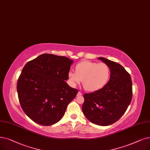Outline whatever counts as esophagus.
I'll list each match as a JSON object with an SVG mask.
<instances>
[{"label": "esophagus", "mask_w": 150, "mask_h": 150, "mask_svg": "<svg viewBox=\"0 0 150 150\" xmlns=\"http://www.w3.org/2000/svg\"><path fill=\"white\" fill-rule=\"evenodd\" d=\"M77 96H82V93H81V92H79V93H78V94H77Z\"/></svg>", "instance_id": "1"}]
</instances>
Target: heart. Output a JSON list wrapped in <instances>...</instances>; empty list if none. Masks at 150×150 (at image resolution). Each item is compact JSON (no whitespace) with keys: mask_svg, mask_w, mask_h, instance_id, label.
<instances>
[{"mask_svg":"<svg viewBox=\"0 0 150 150\" xmlns=\"http://www.w3.org/2000/svg\"><path fill=\"white\" fill-rule=\"evenodd\" d=\"M110 75V69L105 63L83 61L75 66V73L69 71L68 79L72 85L83 81L86 91L94 92L102 89L107 83Z\"/></svg>","mask_w":150,"mask_h":150,"instance_id":"b5f03b06","label":"heart"}]
</instances>
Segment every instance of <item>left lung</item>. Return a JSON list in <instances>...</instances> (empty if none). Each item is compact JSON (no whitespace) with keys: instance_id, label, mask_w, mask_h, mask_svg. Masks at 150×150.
<instances>
[{"instance_id":"1","label":"left lung","mask_w":150,"mask_h":150,"mask_svg":"<svg viewBox=\"0 0 150 150\" xmlns=\"http://www.w3.org/2000/svg\"><path fill=\"white\" fill-rule=\"evenodd\" d=\"M98 59L109 66L110 80L102 89L83 95L82 111L91 122L105 126L119 120L126 112L132 100V83L121 65L103 57Z\"/></svg>"}]
</instances>
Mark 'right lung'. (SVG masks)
<instances>
[{
	"mask_svg": "<svg viewBox=\"0 0 150 150\" xmlns=\"http://www.w3.org/2000/svg\"><path fill=\"white\" fill-rule=\"evenodd\" d=\"M73 61L65 56L43 54L27 62L17 83L21 107L30 119L43 126L59 121L76 89L65 81Z\"/></svg>",
	"mask_w": 150,
	"mask_h": 150,
	"instance_id": "right-lung-1",
	"label": "right lung"
}]
</instances>
